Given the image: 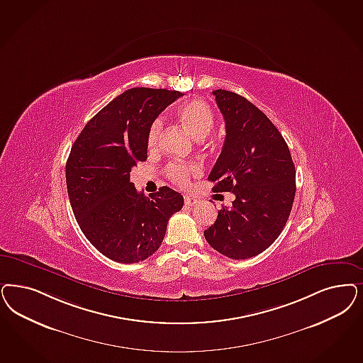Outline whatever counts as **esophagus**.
<instances>
[{
	"label": "esophagus",
	"mask_w": 363,
	"mask_h": 363,
	"mask_svg": "<svg viewBox=\"0 0 363 363\" xmlns=\"http://www.w3.org/2000/svg\"><path fill=\"white\" fill-rule=\"evenodd\" d=\"M199 203V200L196 197H191V196H185V205L188 206H194Z\"/></svg>",
	"instance_id": "obj_1"
}]
</instances>
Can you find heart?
Here are the masks:
<instances>
[{
	"instance_id": "heart-1",
	"label": "heart",
	"mask_w": 363,
	"mask_h": 363,
	"mask_svg": "<svg viewBox=\"0 0 363 363\" xmlns=\"http://www.w3.org/2000/svg\"><path fill=\"white\" fill-rule=\"evenodd\" d=\"M178 118L182 122V125L188 128L189 133L197 139L209 135L214 127V113L208 103L203 100L193 99L185 103L178 110ZM163 130L162 118H157L152 121L149 131H147V147L149 150L157 149L161 134ZM199 167L194 163L170 162L166 166V174L167 177L181 186H186L190 181V175L197 173Z\"/></svg>"
}]
</instances>
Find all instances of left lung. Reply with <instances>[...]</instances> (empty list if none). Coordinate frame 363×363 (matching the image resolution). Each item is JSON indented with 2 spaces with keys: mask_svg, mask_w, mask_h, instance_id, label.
I'll use <instances>...</instances> for the list:
<instances>
[{
  "mask_svg": "<svg viewBox=\"0 0 363 363\" xmlns=\"http://www.w3.org/2000/svg\"><path fill=\"white\" fill-rule=\"evenodd\" d=\"M225 121V140L209 181L214 191H232L203 236L229 259L244 260L267 250L287 223L296 191V172L287 143L276 125L250 100L216 89Z\"/></svg>",
  "mask_w": 363,
  "mask_h": 363,
  "instance_id": "1",
  "label": "left lung"
}]
</instances>
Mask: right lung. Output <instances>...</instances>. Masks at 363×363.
<instances>
[{
	"label": "right lung",
	"instance_id": "1",
	"mask_svg": "<svg viewBox=\"0 0 363 363\" xmlns=\"http://www.w3.org/2000/svg\"><path fill=\"white\" fill-rule=\"evenodd\" d=\"M178 91L127 89L96 113L76 138L65 164L68 197L88 241L118 263L142 262L162 244L169 218L184 197L162 186L146 197L130 182L147 160V131Z\"/></svg>",
	"mask_w": 363,
	"mask_h": 363
}]
</instances>
